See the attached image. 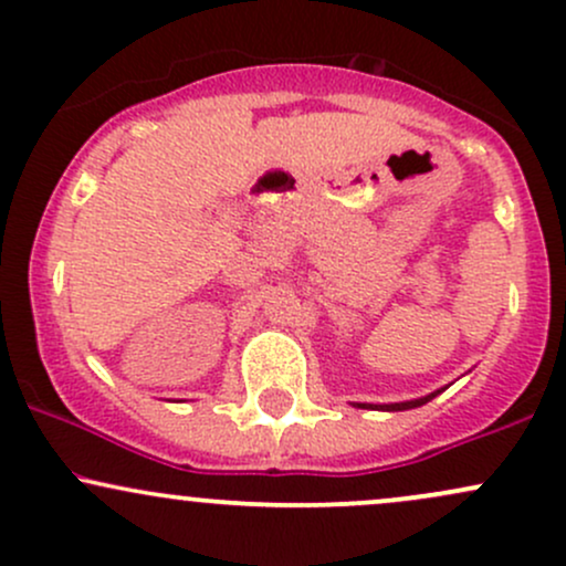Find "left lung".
I'll list each match as a JSON object with an SVG mask.
<instances>
[{"mask_svg": "<svg viewBox=\"0 0 566 566\" xmlns=\"http://www.w3.org/2000/svg\"><path fill=\"white\" fill-rule=\"evenodd\" d=\"M439 391H433L431 396H423V399H415V401H401V405H378V407H373V405H359L361 409H367V407H373V409H386V412H399V409H415V407H420V405H426V401H431L433 396H437Z\"/></svg>", "mask_w": 566, "mask_h": 566, "instance_id": "obj_1", "label": "left lung"}]
</instances>
